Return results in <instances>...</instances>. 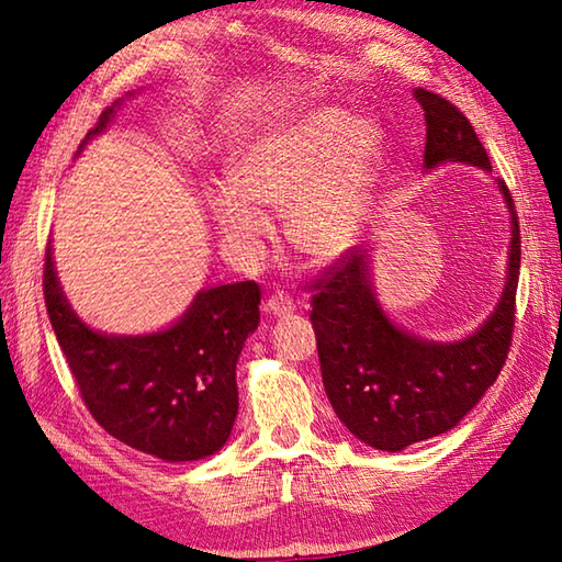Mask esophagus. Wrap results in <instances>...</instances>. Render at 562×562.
Segmentation results:
<instances>
[{
    "label": "esophagus",
    "instance_id": "esophagus-1",
    "mask_svg": "<svg viewBox=\"0 0 562 562\" xmlns=\"http://www.w3.org/2000/svg\"><path fill=\"white\" fill-rule=\"evenodd\" d=\"M265 310H268L272 317H284L290 315V312H294V302L284 292H274L272 297L265 302Z\"/></svg>",
    "mask_w": 562,
    "mask_h": 562
}]
</instances>
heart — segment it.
I'll return each mask as SVG.
<instances>
[{"label":"heart","instance_id":"heart-1","mask_svg":"<svg viewBox=\"0 0 562 562\" xmlns=\"http://www.w3.org/2000/svg\"><path fill=\"white\" fill-rule=\"evenodd\" d=\"M382 128L345 109L302 113L240 148L233 183L215 188V223L235 247L250 250L268 233L262 211L284 213V237L302 260L329 265L364 233Z\"/></svg>","mask_w":562,"mask_h":562}]
</instances>
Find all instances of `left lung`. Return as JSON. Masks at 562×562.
Listing matches in <instances>:
<instances>
[{
    "label": "left lung",
    "instance_id": "left-lung-1",
    "mask_svg": "<svg viewBox=\"0 0 562 562\" xmlns=\"http://www.w3.org/2000/svg\"><path fill=\"white\" fill-rule=\"evenodd\" d=\"M426 121L424 168L459 160L491 170L471 121L439 93L414 89ZM510 213L503 294L483 325L459 341H434L396 327L376 300L372 255L349 250L312 284V327L322 382L339 422L379 451H402L453 429L506 364L520 272V231L510 190L496 180Z\"/></svg>",
    "mask_w": 562,
    "mask_h": 562
}]
</instances>
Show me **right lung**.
Instances as JSON below:
<instances>
[{
	"label": "right lung",
	"mask_w": 562,
	"mask_h": 562,
	"mask_svg": "<svg viewBox=\"0 0 562 562\" xmlns=\"http://www.w3.org/2000/svg\"><path fill=\"white\" fill-rule=\"evenodd\" d=\"M121 101L81 140L106 131ZM44 300L83 404L113 439L160 461L221 451L237 416L235 364L260 325L252 280L201 290L183 317L150 335H103L83 325L56 278L46 247Z\"/></svg>",
	"instance_id": "obj_1"
}]
</instances>
